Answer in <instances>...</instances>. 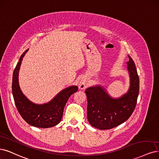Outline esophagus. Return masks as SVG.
<instances>
[{
	"instance_id": "obj_1",
	"label": "esophagus",
	"mask_w": 159,
	"mask_h": 159,
	"mask_svg": "<svg viewBox=\"0 0 159 159\" xmlns=\"http://www.w3.org/2000/svg\"><path fill=\"white\" fill-rule=\"evenodd\" d=\"M87 85V80L86 78H81L79 82V87L81 89H85Z\"/></svg>"
}]
</instances>
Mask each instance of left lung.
Masks as SVG:
<instances>
[{"instance_id":"8db88e82","label":"left lung","mask_w":159,"mask_h":159,"mask_svg":"<svg viewBox=\"0 0 159 159\" xmlns=\"http://www.w3.org/2000/svg\"><path fill=\"white\" fill-rule=\"evenodd\" d=\"M127 68L130 85L126 93L118 98L108 94L101 85L90 87L85 91L87 98V119L93 127L110 129L131 116L136 106L139 90V79L135 63L129 55Z\"/></svg>"}]
</instances>
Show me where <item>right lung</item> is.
Masks as SVG:
<instances>
[{
  "label": "right lung",
  "instance_id": "add662e5",
  "mask_svg": "<svg viewBox=\"0 0 159 159\" xmlns=\"http://www.w3.org/2000/svg\"><path fill=\"white\" fill-rule=\"evenodd\" d=\"M28 49L21 54L14 69L12 78V95L15 105L25 121L33 126L47 128L57 125L61 121L64 108L70 97L78 91V87L72 85L65 88L47 103L43 105L32 102L21 91L18 74L21 61Z\"/></svg>",
  "mask_w": 159,
  "mask_h": 159
}]
</instances>
